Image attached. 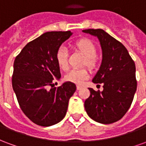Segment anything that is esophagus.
Segmentation results:
<instances>
[{"mask_svg": "<svg viewBox=\"0 0 146 146\" xmlns=\"http://www.w3.org/2000/svg\"><path fill=\"white\" fill-rule=\"evenodd\" d=\"M81 88H82V86L76 85V89H77V90H80V89H81Z\"/></svg>", "mask_w": 146, "mask_h": 146, "instance_id": "esophagus-1", "label": "esophagus"}]
</instances>
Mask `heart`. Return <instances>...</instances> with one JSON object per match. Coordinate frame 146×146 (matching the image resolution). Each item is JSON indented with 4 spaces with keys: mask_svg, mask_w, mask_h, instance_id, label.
Segmentation results:
<instances>
[{
    "mask_svg": "<svg viewBox=\"0 0 146 146\" xmlns=\"http://www.w3.org/2000/svg\"><path fill=\"white\" fill-rule=\"evenodd\" d=\"M73 48L81 52L85 58L84 65L88 66L91 70H95L98 66V58L97 57V47L89 39H80L73 44ZM55 60L61 70H66L68 69V51L66 47L60 46L55 52ZM89 73L86 69H73L67 73L65 79L66 81L73 84H82L88 78Z\"/></svg>",
    "mask_w": 146,
    "mask_h": 146,
    "instance_id": "b5f03b06",
    "label": "heart"
}]
</instances>
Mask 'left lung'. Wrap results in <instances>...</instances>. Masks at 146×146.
Masks as SVG:
<instances>
[{"label":"left lung","mask_w":146,"mask_h":146,"mask_svg":"<svg viewBox=\"0 0 146 146\" xmlns=\"http://www.w3.org/2000/svg\"><path fill=\"white\" fill-rule=\"evenodd\" d=\"M84 33L97 36L102 50L101 66L92 82L102 84L103 91L88 88L84 102L88 115L104 124L119 120L125 115L137 89L135 64L127 48L102 29H88Z\"/></svg>","instance_id":"left-lung-1"}]
</instances>
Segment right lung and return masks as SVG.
<instances>
[{
  "mask_svg": "<svg viewBox=\"0 0 146 146\" xmlns=\"http://www.w3.org/2000/svg\"><path fill=\"white\" fill-rule=\"evenodd\" d=\"M71 35L70 31L43 33L29 42L15 59L12 88L22 111L37 125L49 127L60 122L76 91L73 83L67 81L58 88L53 84L61 77L55 52Z\"/></svg>",
  "mask_w": 146,
  "mask_h": 146,
  "instance_id": "add662e5",
  "label": "right lung"
}]
</instances>
